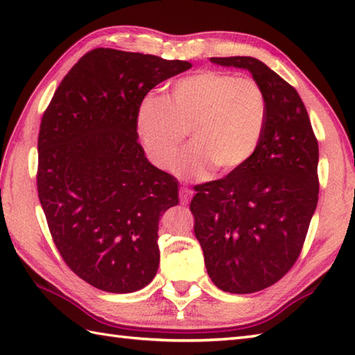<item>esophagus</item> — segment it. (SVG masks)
<instances>
[{
  "label": "esophagus",
  "instance_id": "1",
  "mask_svg": "<svg viewBox=\"0 0 355 355\" xmlns=\"http://www.w3.org/2000/svg\"><path fill=\"white\" fill-rule=\"evenodd\" d=\"M191 197L192 192L187 189V187H182V189H180V201H182V205H189Z\"/></svg>",
  "mask_w": 355,
  "mask_h": 355
}]
</instances>
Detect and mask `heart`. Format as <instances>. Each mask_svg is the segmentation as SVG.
I'll return each mask as SVG.
<instances>
[{
  "mask_svg": "<svg viewBox=\"0 0 355 355\" xmlns=\"http://www.w3.org/2000/svg\"><path fill=\"white\" fill-rule=\"evenodd\" d=\"M267 99L258 82L205 70L178 79L168 97L148 96L137 131L154 164L169 169L191 131L193 146L177 163L182 177L202 178L212 169L236 172L252 160L267 125Z\"/></svg>",
  "mask_w": 355,
  "mask_h": 355,
  "instance_id": "obj_1",
  "label": "heart"
}]
</instances>
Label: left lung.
Returning <instances> with one entry per match:
<instances>
[{
	"label": "left lung",
	"instance_id": "obj_1",
	"mask_svg": "<svg viewBox=\"0 0 355 355\" xmlns=\"http://www.w3.org/2000/svg\"><path fill=\"white\" fill-rule=\"evenodd\" d=\"M210 62L250 71L267 99L252 160L195 187L191 201L209 277L223 291L247 294L276 284L299 258L319 198V145L299 93L259 59Z\"/></svg>",
	"mask_w": 355,
	"mask_h": 355
}]
</instances>
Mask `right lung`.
<instances>
[{
  "label": "right lung",
  "mask_w": 355,
  "mask_h": 355,
  "mask_svg": "<svg viewBox=\"0 0 355 355\" xmlns=\"http://www.w3.org/2000/svg\"><path fill=\"white\" fill-rule=\"evenodd\" d=\"M191 67L96 49L42 116L36 182L51 238L67 266L102 291H137L157 275L158 221L178 205V182L149 163L137 112L150 89Z\"/></svg>",
  "instance_id": "obj_1"
}]
</instances>
